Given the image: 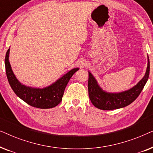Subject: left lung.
<instances>
[{"instance_id":"left-lung-1","label":"left lung","mask_w":153,"mask_h":153,"mask_svg":"<svg viewBox=\"0 0 153 153\" xmlns=\"http://www.w3.org/2000/svg\"><path fill=\"white\" fill-rule=\"evenodd\" d=\"M150 73V61L148 56V65L145 75L134 86L120 93H109L104 91L98 84L93 75L88 72V95L92 104L102 110H114L127 106L134 101L140 95L147 82Z\"/></svg>"}]
</instances>
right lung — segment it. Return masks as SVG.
I'll use <instances>...</instances> for the list:
<instances>
[{
  "instance_id": "obj_1",
  "label": "right lung",
  "mask_w": 153,
  "mask_h": 153,
  "mask_svg": "<svg viewBox=\"0 0 153 153\" xmlns=\"http://www.w3.org/2000/svg\"><path fill=\"white\" fill-rule=\"evenodd\" d=\"M9 55L10 49L6 53L5 65L7 80L12 89L20 99L29 105L39 108H53L59 104L70 78L79 70V68L72 69L52 84L43 88L27 86L20 83L14 75L9 61Z\"/></svg>"
}]
</instances>
